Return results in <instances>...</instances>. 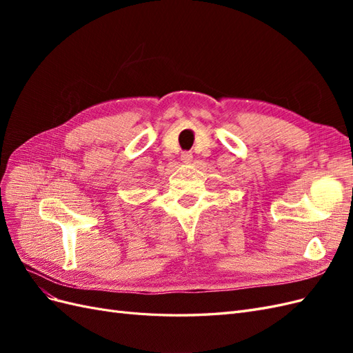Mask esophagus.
<instances>
[{
	"label": "esophagus",
	"mask_w": 353,
	"mask_h": 353,
	"mask_svg": "<svg viewBox=\"0 0 353 353\" xmlns=\"http://www.w3.org/2000/svg\"><path fill=\"white\" fill-rule=\"evenodd\" d=\"M181 160H183L184 163H190L191 160H193V154H191L190 152H184L183 154H181Z\"/></svg>",
	"instance_id": "esophagus-1"
}]
</instances>
